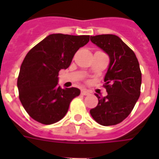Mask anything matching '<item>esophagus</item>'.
Instances as JSON below:
<instances>
[{
	"label": "esophagus",
	"mask_w": 159,
	"mask_h": 159,
	"mask_svg": "<svg viewBox=\"0 0 159 159\" xmlns=\"http://www.w3.org/2000/svg\"><path fill=\"white\" fill-rule=\"evenodd\" d=\"M81 93H82L83 95H88V94H89V92L85 89H83L82 90V92H81Z\"/></svg>",
	"instance_id": "obj_1"
}]
</instances>
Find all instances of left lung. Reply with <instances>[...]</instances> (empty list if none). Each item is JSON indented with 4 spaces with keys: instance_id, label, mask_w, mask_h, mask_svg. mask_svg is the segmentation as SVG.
<instances>
[{
    "instance_id": "8db88e82",
    "label": "left lung",
    "mask_w": 159,
    "mask_h": 159,
    "mask_svg": "<svg viewBox=\"0 0 159 159\" xmlns=\"http://www.w3.org/2000/svg\"><path fill=\"white\" fill-rule=\"evenodd\" d=\"M90 40L110 59L104 78L107 95L101 98L96 94L99 102L90 114L100 125H115L129 115L140 97V65L134 52L117 36L99 35Z\"/></svg>"
}]
</instances>
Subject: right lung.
<instances>
[{"label":"right lung","mask_w":159,"mask_h":159,"mask_svg":"<svg viewBox=\"0 0 159 159\" xmlns=\"http://www.w3.org/2000/svg\"><path fill=\"white\" fill-rule=\"evenodd\" d=\"M89 42V36L51 34L26 54L17 86L19 100L33 119L48 125L66 116L80 89H61L59 72L69 67L76 51Z\"/></svg>","instance_id":"1"}]
</instances>
